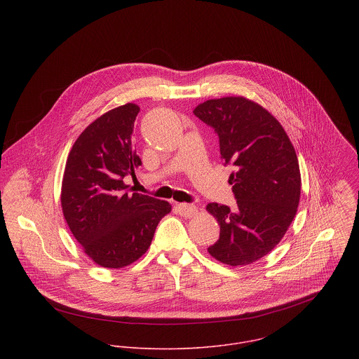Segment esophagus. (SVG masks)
<instances>
[{
    "label": "esophagus",
    "instance_id": "obj_1",
    "mask_svg": "<svg viewBox=\"0 0 359 359\" xmlns=\"http://www.w3.org/2000/svg\"><path fill=\"white\" fill-rule=\"evenodd\" d=\"M177 211L184 215V217H192L196 214L198 208L195 205H189V203H180L177 205Z\"/></svg>",
    "mask_w": 359,
    "mask_h": 359
}]
</instances>
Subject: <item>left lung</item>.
<instances>
[{
    "label": "left lung",
    "mask_w": 359,
    "mask_h": 359,
    "mask_svg": "<svg viewBox=\"0 0 359 359\" xmlns=\"http://www.w3.org/2000/svg\"><path fill=\"white\" fill-rule=\"evenodd\" d=\"M219 141L236 207L210 203L219 238L207 250L238 266L266 256L290 226L300 201L302 177L296 151L280 123L262 106L243 97L201 103L195 110Z\"/></svg>",
    "instance_id": "1"
}]
</instances>
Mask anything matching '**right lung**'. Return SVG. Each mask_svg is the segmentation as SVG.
<instances>
[{"label": "right lung", "instance_id": "obj_1", "mask_svg": "<svg viewBox=\"0 0 359 359\" xmlns=\"http://www.w3.org/2000/svg\"><path fill=\"white\" fill-rule=\"evenodd\" d=\"M140 107L127 103L91 123L74 142L62 181L65 219L87 256L104 268H121L149 249L164 201L134 192L124 178L142 164L133 145Z\"/></svg>", "mask_w": 359, "mask_h": 359}]
</instances>
